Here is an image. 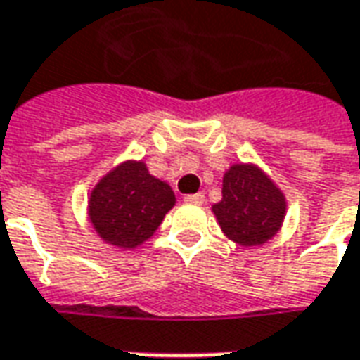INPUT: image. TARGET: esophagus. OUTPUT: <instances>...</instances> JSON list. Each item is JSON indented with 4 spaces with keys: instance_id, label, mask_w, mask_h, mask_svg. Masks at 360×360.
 <instances>
[{
    "instance_id": "obj_1",
    "label": "esophagus",
    "mask_w": 360,
    "mask_h": 360,
    "mask_svg": "<svg viewBox=\"0 0 360 360\" xmlns=\"http://www.w3.org/2000/svg\"><path fill=\"white\" fill-rule=\"evenodd\" d=\"M204 194H190V195H186L184 198V202L186 204H194V205H200V204H204Z\"/></svg>"
}]
</instances>
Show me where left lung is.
<instances>
[{
  "label": "left lung",
  "mask_w": 360,
  "mask_h": 360,
  "mask_svg": "<svg viewBox=\"0 0 360 360\" xmlns=\"http://www.w3.org/2000/svg\"><path fill=\"white\" fill-rule=\"evenodd\" d=\"M212 212L227 239L245 249L269 243L282 229L286 195L255 162H235L223 174L221 202Z\"/></svg>",
  "instance_id": "left-lung-1"
}]
</instances>
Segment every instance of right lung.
Returning <instances> with one entry per match:
<instances>
[{
  "label": "right lung",
  "mask_w": 360,
  "mask_h": 360,
  "mask_svg": "<svg viewBox=\"0 0 360 360\" xmlns=\"http://www.w3.org/2000/svg\"><path fill=\"white\" fill-rule=\"evenodd\" d=\"M174 204L170 184L150 174L143 160L129 158L91 188L88 219L101 241L133 251L155 235Z\"/></svg>",
  "instance_id": "obj_1"
}]
</instances>
